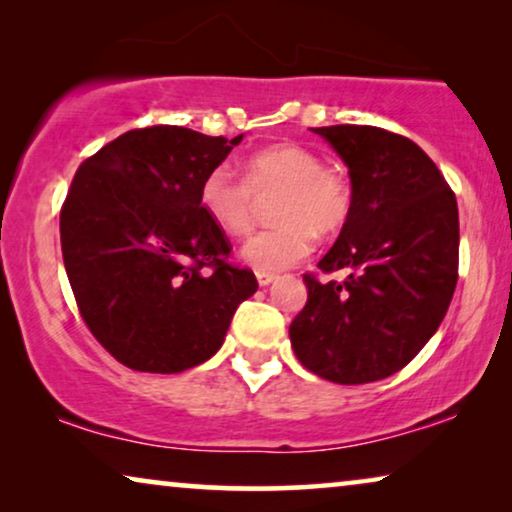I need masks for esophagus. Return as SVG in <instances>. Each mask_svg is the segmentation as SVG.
<instances>
[{
	"label": "esophagus",
	"mask_w": 512,
	"mask_h": 512,
	"mask_svg": "<svg viewBox=\"0 0 512 512\" xmlns=\"http://www.w3.org/2000/svg\"><path fill=\"white\" fill-rule=\"evenodd\" d=\"M256 279L261 286H270L277 279V275H272V272H256Z\"/></svg>",
	"instance_id": "obj_1"
}]
</instances>
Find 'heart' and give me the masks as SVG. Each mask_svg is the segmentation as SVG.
I'll list each match as a JSON object with an SVG mask.
<instances>
[{"instance_id":"b5f03b06","label":"heart","mask_w":512,"mask_h":512,"mask_svg":"<svg viewBox=\"0 0 512 512\" xmlns=\"http://www.w3.org/2000/svg\"><path fill=\"white\" fill-rule=\"evenodd\" d=\"M275 200V228L244 242L242 261L258 272H282L312 254L319 235H335L352 216L354 191L345 174L326 167L300 144H275L254 153L240 177L228 163L212 167L200 184V207L223 233L242 237L256 223L261 200Z\"/></svg>"}]
</instances>
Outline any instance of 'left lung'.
Segmentation results:
<instances>
[{
	"label": "left lung",
	"instance_id": "1",
	"mask_svg": "<svg viewBox=\"0 0 512 512\" xmlns=\"http://www.w3.org/2000/svg\"><path fill=\"white\" fill-rule=\"evenodd\" d=\"M345 160L352 216L291 321V347L314 375L366 384L398 373L438 331L459 270L457 198L436 163L408 137L373 125L312 128Z\"/></svg>",
	"mask_w": 512,
	"mask_h": 512
}]
</instances>
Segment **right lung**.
Here are the masks:
<instances>
[{"mask_svg":"<svg viewBox=\"0 0 512 512\" xmlns=\"http://www.w3.org/2000/svg\"><path fill=\"white\" fill-rule=\"evenodd\" d=\"M179 125L130 130L79 167L60 212L76 305L97 342L142 373H181L219 352L251 270L200 207V184L242 142Z\"/></svg>","mask_w":512,"mask_h":512,"instance_id":"right-lung-1","label":"right lung"}]
</instances>
